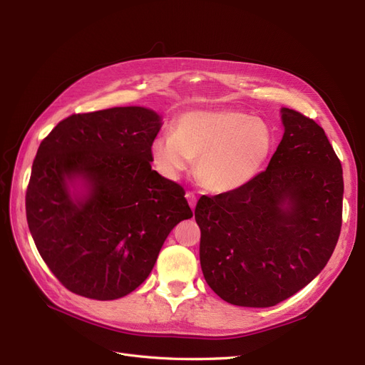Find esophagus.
Segmentation results:
<instances>
[{
  "label": "esophagus",
  "instance_id": "1",
  "mask_svg": "<svg viewBox=\"0 0 365 365\" xmlns=\"http://www.w3.org/2000/svg\"><path fill=\"white\" fill-rule=\"evenodd\" d=\"M185 197H187V201H189V204H190V207H192V210H193L195 205H196V195L192 193V192H187V193H185Z\"/></svg>",
  "mask_w": 365,
  "mask_h": 365
}]
</instances>
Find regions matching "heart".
<instances>
[{"label":"heart","mask_w":365,"mask_h":365,"mask_svg":"<svg viewBox=\"0 0 365 365\" xmlns=\"http://www.w3.org/2000/svg\"><path fill=\"white\" fill-rule=\"evenodd\" d=\"M274 146L271 128L263 120L236 109H201L180 115L172 134L150 145L155 169L169 180L196 163V176L205 189L235 192L250 184L269 158Z\"/></svg>","instance_id":"heart-1"}]
</instances>
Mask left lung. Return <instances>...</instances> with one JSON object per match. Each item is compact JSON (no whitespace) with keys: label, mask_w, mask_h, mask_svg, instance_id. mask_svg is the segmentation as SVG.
<instances>
[{"label":"left lung","mask_w":365,"mask_h":365,"mask_svg":"<svg viewBox=\"0 0 365 365\" xmlns=\"http://www.w3.org/2000/svg\"><path fill=\"white\" fill-rule=\"evenodd\" d=\"M282 120L267 170L239 190L201 196L195 208L205 282L236 306L269 307L303 289L341 233L344 182L324 129L288 108Z\"/></svg>","instance_id":"obj_1"}]
</instances>
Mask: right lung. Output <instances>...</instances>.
Masks as SVG:
<instances>
[{
  "mask_svg": "<svg viewBox=\"0 0 365 365\" xmlns=\"http://www.w3.org/2000/svg\"><path fill=\"white\" fill-rule=\"evenodd\" d=\"M160 117L141 106L73 114L42 140L26 193L43 262L68 291L115 300L148 279L172 228L193 216L182 187L150 165ZM91 189L73 200L66 180Z\"/></svg>",
  "mask_w": 365,
  "mask_h": 365,
  "instance_id": "add662e5",
  "label": "right lung"
}]
</instances>
